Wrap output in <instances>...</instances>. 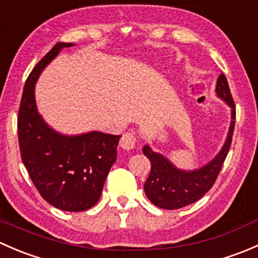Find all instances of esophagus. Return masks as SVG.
<instances>
[{"label":"esophagus","instance_id":"34e87169","mask_svg":"<svg viewBox=\"0 0 258 258\" xmlns=\"http://www.w3.org/2000/svg\"><path fill=\"white\" fill-rule=\"evenodd\" d=\"M119 146L123 150H134L136 147V136L134 132H127V134L122 135L121 140H119Z\"/></svg>","mask_w":258,"mask_h":258}]
</instances>
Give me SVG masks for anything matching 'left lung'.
Returning <instances> with one entry per match:
<instances>
[{
    "label": "left lung",
    "mask_w": 258,
    "mask_h": 258,
    "mask_svg": "<svg viewBox=\"0 0 258 258\" xmlns=\"http://www.w3.org/2000/svg\"><path fill=\"white\" fill-rule=\"evenodd\" d=\"M217 97L225 101L231 108V124L227 139L220 152L207 165L192 171L177 168L161 153L155 152L148 145L144 146V155L151 162V172L145 183L147 199L155 206L163 210H177L199 201L215 183L223 162L227 157L233 130H235L236 107L231 96L226 76L221 74L216 85Z\"/></svg>",
    "instance_id": "1"
}]
</instances>
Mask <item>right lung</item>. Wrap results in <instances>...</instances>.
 I'll use <instances>...</instances> for the list:
<instances>
[{
	"label": "right lung",
	"instance_id": "1",
	"mask_svg": "<svg viewBox=\"0 0 258 258\" xmlns=\"http://www.w3.org/2000/svg\"><path fill=\"white\" fill-rule=\"evenodd\" d=\"M71 46L58 42L32 70L23 87L17 130L22 162L41 196L56 209L81 212L100 200L121 136L98 131L62 135L37 111L35 85L41 72L62 48Z\"/></svg>",
	"mask_w": 258,
	"mask_h": 258
}]
</instances>
